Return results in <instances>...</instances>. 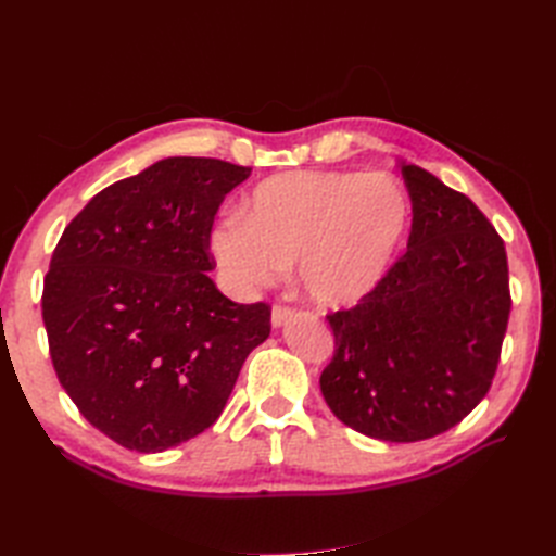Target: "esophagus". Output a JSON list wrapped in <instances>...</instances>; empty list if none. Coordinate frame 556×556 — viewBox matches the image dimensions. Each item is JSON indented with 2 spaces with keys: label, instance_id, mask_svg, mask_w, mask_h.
<instances>
[{
  "label": "esophagus",
  "instance_id": "esophagus-1",
  "mask_svg": "<svg viewBox=\"0 0 556 556\" xmlns=\"http://www.w3.org/2000/svg\"><path fill=\"white\" fill-rule=\"evenodd\" d=\"M292 317V308H285V306H274L271 308V325L278 329L282 327L288 319Z\"/></svg>",
  "mask_w": 556,
  "mask_h": 556
}]
</instances>
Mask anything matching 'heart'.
<instances>
[{
    "instance_id": "obj_1",
    "label": "heart",
    "mask_w": 556,
    "mask_h": 556,
    "mask_svg": "<svg viewBox=\"0 0 556 556\" xmlns=\"http://www.w3.org/2000/svg\"><path fill=\"white\" fill-rule=\"evenodd\" d=\"M401 180L374 172H288L262 180L239 217L211 231V255L233 290L271 288L296 266L319 308H350L390 274L410 227Z\"/></svg>"
}]
</instances>
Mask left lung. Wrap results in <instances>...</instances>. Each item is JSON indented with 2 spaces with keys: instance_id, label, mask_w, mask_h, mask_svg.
I'll use <instances>...</instances> for the list:
<instances>
[{
  "instance_id": "left-lung-1",
  "label": "left lung",
  "mask_w": 556,
  "mask_h": 556,
  "mask_svg": "<svg viewBox=\"0 0 556 556\" xmlns=\"http://www.w3.org/2000/svg\"><path fill=\"white\" fill-rule=\"evenodd\" d=\"M413 201L408 250L350 311L327 315L333 359L319 390L368 439L439 435L490 392L510 315L506 248L466 194L401 162Z\"/></svg>"
}]
</instances>
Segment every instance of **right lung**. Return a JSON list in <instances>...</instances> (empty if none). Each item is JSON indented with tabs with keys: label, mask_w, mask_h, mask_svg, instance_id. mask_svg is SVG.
<instances>
[{
	"label": "right lung",
	"mask_w": 556,
	"mask_h": 556,
	"mask_svg": "<svg viewBox=\"0 0 556 556\" xmlns=\"http://www.w3.org/2000/svg\"><path fill=\"white\" fill-rule=\"evenodd\" d=\"M248 176L160 160L94 194L58 241L41 296L50 359L117 445L164 452L208 429L271 333V308L233 304L208 276L213 217Z\"/></svg>",
	"instance_id": "obj_1"
}]
</instances>
